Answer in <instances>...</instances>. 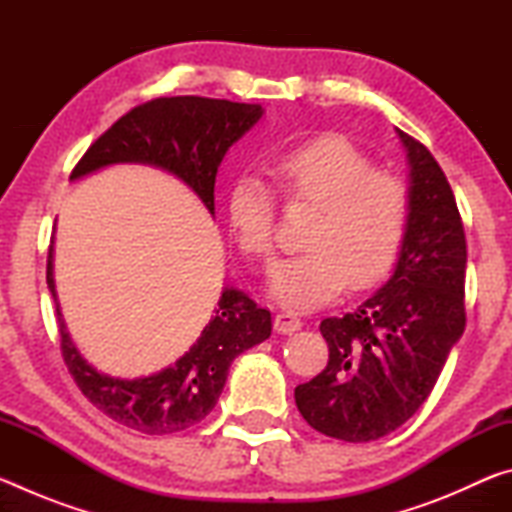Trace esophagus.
I'll return each mask as SVG.
<instances>
[{"instance_id": "esophagus-1", "label": "esophagus", "mask_w": 512, "mask_h": 512, "mask_svg": "<svg viewBox=\"0 0 512 512\" xmlns=\"http://www.w3.org/2000/svg\"><path fill=\"white\" fill-rule=\"evenodd\" d=\"M302 327V318L298 314H293V311H280V314L275 316V329L280 334H293L298 332Z\"/></svg>"}]
</instances>
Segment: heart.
<instances>
[{
    "mask_svg": "<svg viewBox=\"0 0 512 512\" xmlns=\"http://www.w3.org/2000/svg\"><path fill=\"white\" fill-rule=\"evenodd\" d=\"M271 178L287 205H311L302 246L271 268L268 289L293 309H314L384 280L402 253L411 223V192L400 176L375 169L366 153L336 135L277 153ZM228 223L253 259L275 250L277 201L262 180L239 178L228 192Z\"/></svg>",
    "mask_w": 512,
    "mask_h": 512,
    "instance_id": "obj_1",
    "label": "heart"
}]
</instances>
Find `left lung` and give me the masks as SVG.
Wrapping results in <instances>:
<instances>
[{
    "instance_id": "1",
    "label": "left lung",
    "mask_w": 512,
    "mask_h": 512,
    "mask_svg": "<svg viewBox=\"0 0 512 512\" xmlns=\"http://www.w3.org/2000/svg\"><path fill=\"white\" fill-rule=\"evenodd\" d=\"M411 164V223L395 273L343 318H325V370L296 388L309 427L370 443L411 418L465 329L467 246L445 171L397 128Z\"/></svg>"
}]
</instances>
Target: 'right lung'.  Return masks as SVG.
<instances>
[{"instance_id": "1", "label": "right lung", "mask_w": 512, "mask_h": 512, "mask_svg": "<svg viewBox=\"0 0 512 512\" xmlns=\"http://www.w3.org/2000/svg\"><path fill=\"white\" fill-rule=\"evenodd\" d=\"M262 112L257 103L228 99H151L128 110L94 140L76 162L72 178L115 162L153 164L192 187L214 214V183L223 155ZM47 284L56 305L60 352L76 386L108 418L149 436L185 431L201 422L219 400L230 363L271 336V311L257 307L246 293L225 289L210 325L176 366L142 379H115L94 370L69 339L56 298L51 246Z\"/></svg>"}]
</instances>
